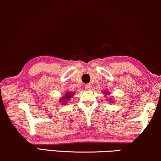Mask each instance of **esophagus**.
<instances>
[{"mask_svg":"<svg viewBox=\"0 0 161 161\" xmlns=\"http://www.w3.org/2000/svg\"><path fill=\"white\" fill-rule=\"evenodd\" d=\"M85 88H86V90H92V85L90 84V83H88V84H86V85H85Z\"/></svg>","mask_w":161,"mask_h":161,"instance_id":"esophagus-1","label":"esophagus"}]
</instances>
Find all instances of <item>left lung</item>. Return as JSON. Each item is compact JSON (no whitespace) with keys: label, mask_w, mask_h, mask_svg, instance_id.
<instances>
[{"label":"left lung","mask_w":161,"mask_h":161,"mask_svg":"<svg viewBox=\"0 0 161 161\" xmlns=\"http://www.w3.org/2000/svg\"><path fill=\"white\" fill-rule=\"evenodd\" d=\"M104 93H106V92H104ZM106 94H108V93H106ZM113 103V104H114V102H112Z\"/></svg>","instance_id":"8db88e82"}]
</instances>
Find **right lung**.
Returning <instances> with one entry per match:
<instances>
[{"mask_svg":"<svg viewBox=\"0 0 161 161\" xmlns=\"http://www.w3.org/2000/svg\"><path fill=\"white\" fill-rule=\"evenodd\" d=\"M73 95V93H71V92H66L65 94V96L61 98V101H60V102H62V104H64L66 103V101H69Z\"/></svg>","mask_w":161,"mask_h":161,"instance_id":"obj_1","label":"right lung"}]
</instances>
